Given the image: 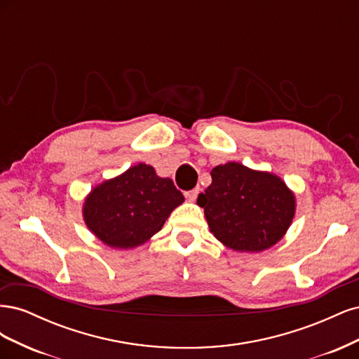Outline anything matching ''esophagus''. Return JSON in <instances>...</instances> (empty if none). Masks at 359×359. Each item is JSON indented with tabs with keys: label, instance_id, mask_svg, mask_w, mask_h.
I'll return each instance as SVG.
<instances>
[{
	"label": "esophagus",
	"instance_id": "esophagus-1",
	"mask_svg": "<svg viewBox=\"0 0 359 359\" xmlns=\"http://www.w3.org/2000/svg\"><path fill=\"white\" fill-rule=\"evenodd\" d=\"M198 194H199V189H193V190H189V191L184 193V196H186V199L189 202H194L198 198Z\"/></svg>",
	"mask_w": 359,
	"mask_h": 359
}]
</instances>
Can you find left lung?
I'll return each mask as SVG.
<instances>
[{
  "label": "left lung",
  "mask_w": 359,
  "mask_h": 359,
  "mask_svg": "<svg viewBox=\"0 0 359 359\" xmlns=\"http://www.w3.org/2000/svg\"><path fill=\"white\" fill-rule=\"evenodd\" d=\"M211 177L198 205L217 240L238 252H262L281 240L295 214L283 181L235 161L215 166Z\"/></svg>",
  "instance_id": "1"
}]
</instances>
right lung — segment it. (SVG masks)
<instances>
[{
	"mask_svg": "<svg viewBox=\"0 0 359 359\" xmlns=\"http://www.w3.org/2000/svg\"><path fill=\"white\" fill-rule=\"evenodd\" d=\"M182 202V193L170 178H160L153 166L139 163L90 193L83 219L104 244L132 248L157 233Z\"/></svg>",
	"mask_w": 359,
	"mask_h": 359,
	"instance_id": "1",
	"label": "right lung"
}]
</instances>
